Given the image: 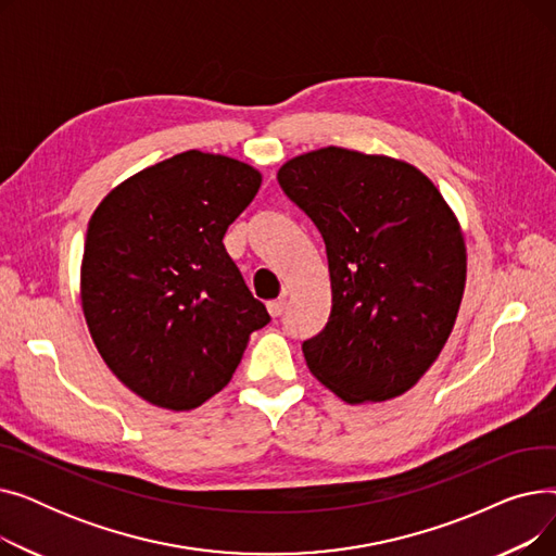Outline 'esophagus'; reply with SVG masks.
<instances>
[{"instance_id":"esophagus-1","label":"esophagus","mask_w":556,"mask_h":556,"mask_svg":"<svg viewBox=\"0 0 556 556\" xmlns=\"http://www.w3.org/2000/svg\"><path fill=\"white\" fill-rule=\"evenodd\" d=\"M266 308H268L270 317H279L283 313V308H286V302L283 300H273V302L266 304Z\"/></svg>"}]
</instances>
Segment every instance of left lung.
I'll list each match as a JSON object with an SVG mask.
<instances>
[{"instance_id":"obj_1","label":"left lung","mask_w":556,"mask_h":556,"mask_svg":"<svg viewBox=\"0 0 556 556\" xmlns=\"http://www.w3.org/2000/svg\"><path fill=\"white\" fill-rule=\"evenodd\" d=\"M277 180L327 245L331 315L302 344L319 383L349 405L405 394L440 358L466 286L462 225L417 166L327 146Z\"/></svg>"}]
</instances>
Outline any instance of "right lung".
Returning a JSON list of instances; mask_svg holds the SVG:
<instances>
[{
	"instance_id": "obj_1",
	"label": "right lung",
	"mask_w": 556,
	"mask_h": 556,
	"mask_svg": "<svg viewBox=\"0 0 556 556\" xmlns=\"http://www.w3.org/2000/svg\"><path fill=\"white\" fill-rule=\"evenodd\" d=\"M261 180L241 160L185 151L130 175L94 210L83 315L110 371L143 401L175 413L210 401L270 323L223 245Z\"/></svg>"
}]
</instances>
